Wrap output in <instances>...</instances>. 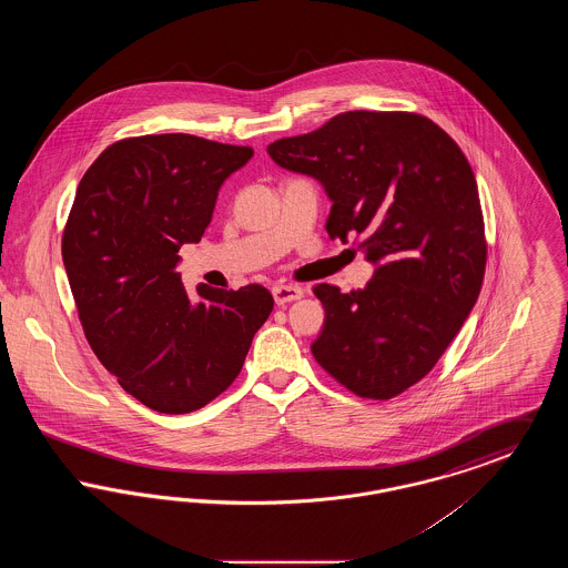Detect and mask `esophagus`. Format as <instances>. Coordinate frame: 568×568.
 I'll list each match as a JSON object with an SVG mask.
<instances>
[{
  "label": "esophagus",
  "mask_w": 568,
  "mask_h": 568,
  "mask_svg": "<svg viewBox=\"0 0 568 568\" xmlns=\"http://www.w3.org/2000/svg\"><path fill=\"white\" fill-rule=\"evenodd\" d=\"M302 290L296 287V285H276V287H272V296H274V302L281 306V304H287V302H294V300H300L302 297Z\"/></svg>",
  "instance_id": "34e87169"
}]
</instances>
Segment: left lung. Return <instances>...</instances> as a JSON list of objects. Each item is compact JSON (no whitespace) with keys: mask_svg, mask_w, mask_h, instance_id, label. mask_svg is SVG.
Instances as JSON below:
<instances>
[{"mask_svg":"<svg viewBox=\"0 0 568 568\" xmlns=\"http://www.w3.org/2000/svg\"><path fill=\"white\" fill-rule=\"evenodd\" d=\"M268 155L324 185L329 239L362 236L377 266L364 290L313 287L325 324L311 352L362 398L403 394L433 371L481 292L486 227L470 163L430 119L373 110L281 138Z\"/></svg>","mask_w":568,"mask_h":568,"instance_id":"1","label":"left lung"}]
</instances>
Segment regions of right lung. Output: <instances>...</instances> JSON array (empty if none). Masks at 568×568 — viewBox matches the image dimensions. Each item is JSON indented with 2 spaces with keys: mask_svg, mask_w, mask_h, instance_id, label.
<instances>
[{
  "mask_svg": "<svg viewBox=\"0 0 568 568\" xmlns=\"http://www.w3.org/2000/svg\"><path fill=\"white\" fill-rule=\"evenodd\" d=\"M251 146L191 134L125 138L91 163L68 216L61 255L84 336L119 385L142 405L197 410L239 377L274 300L183 287L179 248L200 243L223 181Z\"/></svg>",
  "mask_w": 568,
  "mask_h": 568,
  "instance_id": "obj_1",
  "label": "right lung"
}]
</instances>
